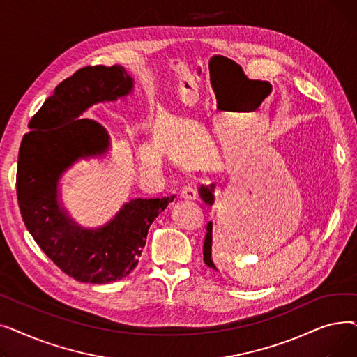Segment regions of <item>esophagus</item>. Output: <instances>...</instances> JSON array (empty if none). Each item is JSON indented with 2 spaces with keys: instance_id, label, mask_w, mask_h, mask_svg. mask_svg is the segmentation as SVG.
Returning <instances> with one entry per match:
<instances>
[{
  "instance_id": "esophagus-1",
  "label": "esophagus",
  "mask_w": 357,
  "mask_h": 357,
  "mask_svg": "<svg viewBox=\"0 0 357 357\" xmlns=\"http://www.w3.org/2000/svg\"><path fill=\"white\" fill-rule=\"evenodd\" d=\"M179 195H181L182 199H190V201H192V199L197 198V191H195V188H194L192 185H186V186H183V188L181 190Z\"/></svg>"
}]
</instances>
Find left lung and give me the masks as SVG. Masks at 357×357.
Listing matches in <instances>:
<instances>
[{
    "mask_svg": "<svg viewBox=\"0 0 357 357\" xmlns=\"http://www.w3.org/2000/svg\"><path fill=\"white\" fill-rule=\"evenodd\" d=\"M213 188H214V185H211L210 188H208V186L201 185V188H199V197H201V199H202L205 204H208V205H213V204H214ZM211 231H213V224L208 222V226H207V234H205V240H204V261H205V264H207L210 268L215 269V266H214V264H213V260H211V240H213Z\"/></svg>",
    "mask_w": 357,
    "mask_h": 357,
    "instance_id": "obj_1",
    "label": "left lung"
}]
</instances>
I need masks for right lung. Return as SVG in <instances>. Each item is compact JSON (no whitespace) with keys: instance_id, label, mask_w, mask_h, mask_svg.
I'll return each mask as SVG.
<instances>
[{"instance_id":"obj_1","label":"right lung","mask_w":357,"mask_h":357,"mask_svg":"<svg viewBox=\"0 0 357 357\" xmlns=\"http://www.w3.org/2000/svg\"><path fill=\"white\" fill-rule=\"evenodd\" d=\"M126 69L85 66L54 88L29 123L17 162V199L27 230L63 273L79 282L108 284L133 271L147 230L174 198L131 199L105 227H78L58 204V179L75 160L105 152L108 135L97 121L79 119L100 101L127 96Z\"/></svg>"}]
</instances>
